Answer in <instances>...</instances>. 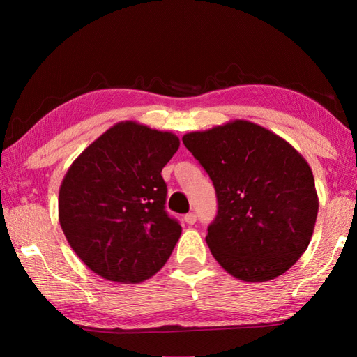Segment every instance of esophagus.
I'll list each match as a JSON object with an SVG mask.
<instances>
[{"mask_svg": "<svg viewBox=\"0 0 357 357\" xmlns=\"http://www.w3.org/2000/svg\"><path fill=\"white\" fill-rule=\"evenodd\" d=\"M184 221H185L188 225H193V224L196 222V215L193 213V211H192V213H187V215L184 216Z\"/></svg>", "mask_w": 357, "mask_h": 357, "instance_id": "34e87169", "label": "esophagus"}]
</instances>
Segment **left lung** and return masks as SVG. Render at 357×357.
Instances as JSON below:
<instances>
[{"label": "left lung", "mask_w": 357, "mask_h": 357, "mask_svg": "<svg viewBox=\"0 0 357 357\" xmlns=\"http://www.w3.org/2000/svg\"><path fill=\"white\" fill-rule=\"evenodd\" d=\"M183 142L216 192L206 238L215 259L247 282L285 273L307 250L319 208L305 159L248 121L187 133Z\"/></svg>", "instance_id": "8db88e82"}]
</instances>
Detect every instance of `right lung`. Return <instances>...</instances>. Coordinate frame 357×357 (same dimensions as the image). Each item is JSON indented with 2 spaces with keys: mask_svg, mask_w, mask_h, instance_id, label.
<instances>
[{
  "mask_svg": "<svg viewBox=\"0 0 357 357\" xmlns=\"http://www.w3.org/2000/svg\"><path fill=\"white\" fill-rule=\"evenodd\" d=\"M178 136L127 121L82 151L59 188V224L87 267L141 282L169 259L183 227L165 211L164 165Z\"/></svg>",
  "mask_w": 357,
  "mask_h": 357,
  "instance_id": "right-lung-1",
  "label": "right lung"
}]
</instances>
